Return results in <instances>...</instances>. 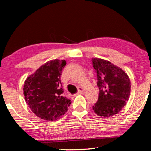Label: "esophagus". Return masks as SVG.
Listing matches in <instances>:
<instances>
[{"mask_svg": "<svg viewBox=\"0 0 151 151\" xmlns=\"http://www.w3.org/2000/svg\"><path fill=\"white\" fill-rule=\"evenodd\" d=\"M84 91V88L82 87H78V93L76 94H81L83 93Z\"/></svg>", "mask_w": 151, "mask_h": 151, "instance_id": "esophagus-1", "label": "esophagus"}]
</instances>
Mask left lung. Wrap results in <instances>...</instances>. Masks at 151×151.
I'll use <instances>...</instances> for the list:
<instances>
[{"label":"left lung","mask_w":151,"mask_h":151,"mask_svg":"<svg viewBox=\"0 0 151 151\" xmlns=\"http://www.w3.org/2000/svg\"><path fill=\"white\" fill-rule=\"evenodd\" d=\"M97 74L98 100L93 110L99 116L109 117L118 113L129 99L131 82L127 74L109 61L93 58Z\"/></svg>","instance_id":"8db88e82"}]
</instances>
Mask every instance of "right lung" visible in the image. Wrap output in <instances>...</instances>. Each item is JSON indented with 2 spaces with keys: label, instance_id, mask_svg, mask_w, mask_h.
<instances>
[{
  "label": "right lung",
  "instance_id": "obj_1",
  "mask_svg": "<svg viewBox=\"0 0 151 151\" xmlns=\"http://www.w3.org/2000/svg\"><path fill=\"white\" fill-rule=\"evenodd\" d=\"M65 60L49 61L27 78L24 96L32 112L41 119L55 121L68 110L71 100L64 96L60 80Z\"/></svg>",
  "mask_w": 151,
  "mask_h": 151
}]
</instances>
